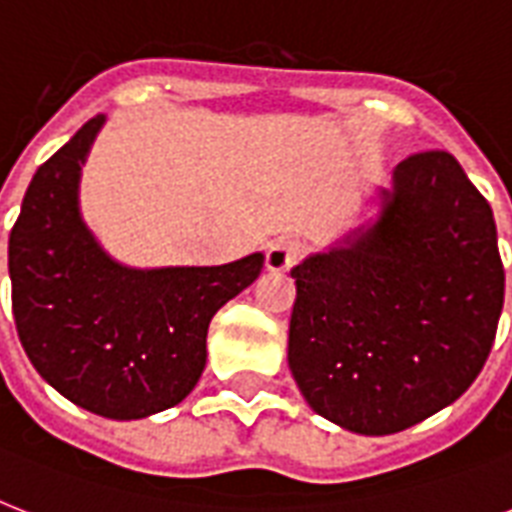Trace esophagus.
<instances>
[{
  "label": "esophagus",
  "mask_w": 512,
  "mask_h": 512,
  "mask_svg": "<svg viewBox=\"0 0 512 512\" xmlns=\"http://www.w3.org/2000/svg\"><path fill=\"white\" fill-rule=\"evenodd\" d=\"M303 255V244L295 239H279L273 241L271 247H268V255H265V268L271 273H284L289 271L292 265L300 260Z\"/></svg>",
  "instance_id": "34e87169"
}]
</instances>
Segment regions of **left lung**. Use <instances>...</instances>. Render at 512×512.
Segmentation results:
<instances>
[{
    "mask_svg": "<svg viewBox=\"0 0 512 512\" xmlns=\"http://www.w3.org/2000/svg\"><path fill=\"white\" fill-rule=\"evenodd\" d=\"M377 196L372 223L292 268V377L313 412L361 436L454 404L505 303L492 207L452 154L409 156Z\"/></svg>",
    "mask_w": 512,
    "mask_h": 512,
    "instance_id": "left-lung-1",
    "label": "left lung"
}]
</instances>
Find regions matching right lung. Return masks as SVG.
Returning a JSON list of instances; mask_svg holds the SVG:
<instances>
[{
  "mask_svg": "<svg viewBox=\"0 0 512 512\" xmlns=\"http://www.w3.org/2000/svg\"><path fill=\"white\" fill-rule=\"evenodd\" d=\"M106 116L36 170L10 231L12 316L26 356L71 404L143 420L180 404L207 364L209 321L260 276L263 252L225 265L130 268L100 247L79 180Z\"/></svg>",
  "mask_w": 512,
  "mask_h": 512,
  "instance_id": "add662e5",
  "label": "right lung"
}]
</instances>
